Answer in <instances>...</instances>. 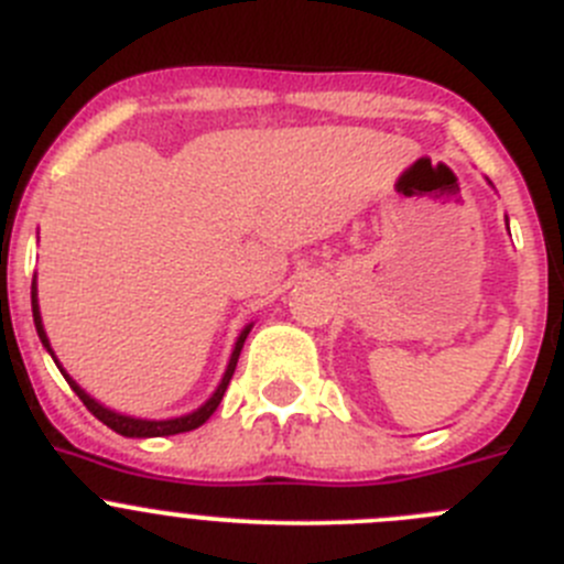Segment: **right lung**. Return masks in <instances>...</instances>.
I'll return each instance as SVG.
<instances>
[{"label": "right lung", "mask_w": 564, "mask_h": 564, "mask_svg": "<svg viewBox=\"0 0 564 564\" xmlns=\"http://www.w3.org/2000/svg\"><path fill=\"white\" fill-rule=\"evenodd\" d=\"M32 319H35V330H37V336H41L43 347H46V349H48V355H52V358H54L52 344H48L46 330H43L41 308H37V289H35V281H32ZM250 327H253V325H248V327H245L242 333H239L237 344H234L231 360H228V369H226V375H223V380H220V386H217V391L212 393V397L206 399V402L200 404L198 410H193V413H187V415H178V419L151 421V419H134V415L115 413V410L104 408L101 402H96V399H93L90 393L82 391V388L76 386V380H70V377L65 375V369H63V366H59V360H57V358H54V364H57V369L63 371V377H65V380H68V386L74 388L76 397H79L82 402H85V408L90 410V413L96 415L98 421H104V424H107L109 430H115V433H118V435H126V438H162V435H178V433H189V430H198L200 424H204V421L209 419L212 413H215L217 404H220V399H223V393H226L228 382H231L234 369H237L239 352H242V344H245V338H248Z\"/></svg>", "instance_id": "add662e5"}]
</instances>
